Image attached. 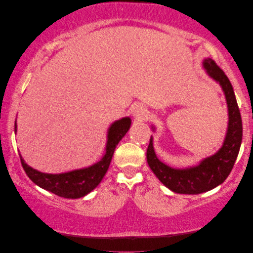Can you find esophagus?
Listing matches in <instances>:
<instances>
[{"label": "esophagus", "instance_id": "1", "mask_svg": "<svg viewBox=\"0 0 253 253\" xmlns=\"http://www.w3.org/2000/svg\"><path fill=\"white\" fill-rule=\"evenodd\" d=\"M131 112H132L134 119H137L138 121H144L147 117V109L143 105H140V103L134 105L132 109H131Z\"/></svg>", "mask_w": 253, "mask_h": 253}]
</instances>
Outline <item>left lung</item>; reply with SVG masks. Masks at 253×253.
<instances>
[{"instance_id":"left-lung-1","label":"left lung","mask_w":253,"mask_h":253,"mask_svg":"<svg viewBox=\"0 0 253 253\" xmlns=\"http://www.w3.org/2000/svg\"><path fill=\"white\" fill-rule=\"evenodd\" d=\"M203 67L211 78L219 83L226 96L229 121L222 147L215 154L200 161L199 165L185 169L171 168L159 160L152 137L146 152L147 164L162 184L171 191L183 195L210 191L226 181L237 159L243 136L241 113L229 79L212 58H205Z\"/></svg>"}]
</instances>
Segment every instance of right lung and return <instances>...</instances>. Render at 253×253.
<instances>
[{
	"mask_svg": "<svg viewBox=\"0 0 253 253\" xmlns=\"http://www.w3.org/2000/svg\"><path fill=\"white\" fill-rule=\"evenodd\" d=\"M130 117H123L119 121H115L108 129L106 152L102 159L87 168L76 169V170L63 172V174H46V172L38 171L30 167L29 165L25 164L22 155L19 154L20 162H22L24 170L31 178V181L36 183L40 188L53 192L58 197H63V198H82L91 192L93 189H95L99 183L102 181L103 176L106 175L109 168L116 145L126 136V133L130 129ZM15 132H17L16 123Z\"/></svg>",
	"mask_w": 253,
	"mask_h": 253,
	"instance_id": "add662e5",
	"label": "right lung"
}]
</instances>
